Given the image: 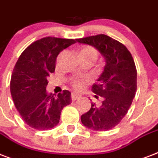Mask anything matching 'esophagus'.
Masks as SVG:
<instances>
[{
  "label": "esophagus",
  "instance_id": "obj_1",
  "mask_svg": "<svg viewBox=\"0 0 158 158\" xmlns=\"http://www.w3.org/2000/svg\"><path fill=\"white\" fill-rule=\"evenodd\" d=\"M78 98H80V95L76 94V93H73V94H72V100H73V101H76V100Z\"/></svg>",
  "mask_w": 158,
  "mask_h": 158
}]
</instances>
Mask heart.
Masks as SVG:
<instances>
[{"mask_svg":"<svg viewBox=\"0 0 158 158\" xmlns=\"http://www.w3.org/2000/svg\"><path fill=\"white\" fill-rule=\"evenodd\" d=\"M80 54L86 56V57H91L94 60H96L97 58V56H98V52H97V51L94 48L90 47V46H86V47L83 48L82 49H81ZM86 81H87L86 79H85V80L73 79L72 81V85L73 86V88H75L76 90H80V89H81L85 85Z\"/></svg>","mask_w":158,"mask_h":158,"instance_id":"b5f03b06","label":"heart"}]
</instances>
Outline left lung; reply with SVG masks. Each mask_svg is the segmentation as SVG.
<instances>
[{"label":"left lung","instance_id":"1","mask_svg":"<svg viewBox=\"0 0 158 158\" xmlns=\"http://www.w3.org/2000/svg\"><path fill=\"white\" fill-rule=\"evenodd\" d=\"M77 42L92 46L105 57L104 70L91 90L100 104L92 103L81 117V123L96 131L114 128L128 113L137 90V70L128 48L106 35L77 39Z\"/></svg>","mask_w":158,"mask_h":158}]
</instances>
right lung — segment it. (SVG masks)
Returning a JSON list of instances; mask_svg holds the SVG:
<instances>
[{
	"mask_svg": "<svg viewBox=\"0 0 158 158\" xmlns=\"http://www.w3.org/2000/svg\"><path fill=\"white\" fill-rule=\"evenodd\" d=\"M75 40L45 37L24 50L15 63L10 79V93L15 108L23 120L40 130L58 124L61 112L72 102L71 92L64 90L48 94L47 77L56 68L60 52L75 44Z\"/></svg>",
	"mask_w": 158,
	"mask_h": 158,
	"instance_id": "right-lung-1",
	"label": "right lung"
}]
</instances>
